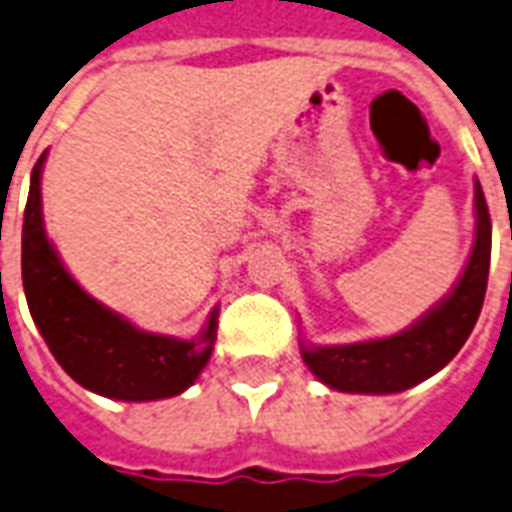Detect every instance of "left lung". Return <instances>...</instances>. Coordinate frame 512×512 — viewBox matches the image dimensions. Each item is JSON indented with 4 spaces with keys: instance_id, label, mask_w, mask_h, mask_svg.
Listing matches in <instances>:
<instances>
[{
    "instance_id": "8db88e82",
    "label": "left lung",
    "mask_w": 512,
    "mask_h": 512,
    "mask_svg": "<svg viewBox=\"0 0 512 512\" xmlns=\"http://www.w3.org/2000/svg\"><path fill=\"white\" fill-rule=\"evenodd\" d=\"M475 217V246L453 293L396 336L336 347L304 344L301 355L317 380L344 393H399L453 361L478 323L488 285L491 217L480 181H475Z\"/></svg>"
}]
</instances>
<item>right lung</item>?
Segmentation results:
<instances>
[{
	"label": "right lung",
	"mask_w": 512,
	"mask_h": 512,
	"mask_svg": "<svg viewBox=\"0 0 512 512\" xmlns=\"http://www.w3.org/2000/svg\"><path fill=\"white\" fill-rule=\"evenodd\" d=\"M43 162L45 154L34 165L26 200L21 276L26 304L48 350L78 385L108 399L154 401L179 396L198 380L211 358L219 309L211 312L198 339L187 342L140 331L83 293L45 236L40 200Z\"/></svg>",
	"instance_id": "right-lung-1"
}]
</instances>
